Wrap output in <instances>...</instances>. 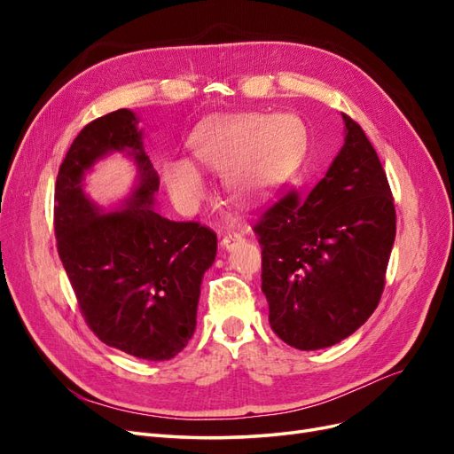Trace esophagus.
I'll return each instance as SVG.
<instances>
[{
  "label": "esophagus",
  "instance_id": "34e87169",
  "mask_svg": "<svg viewBox=\"0 0 454 454\" xmlns=\"http://www.w3.org/2000/svg\"><path fill=\"white\" fill-rule=\"evenodd\" d=\"M239 242H242L240 232H227V235L222 239V246L225 250H232Z\"/></svg>",
  "mask_w": 454,
  "mask_h": 454
}]
</instances>
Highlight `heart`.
<instances>
[{
  "label": "heart",
  "mask_w": 454,
  "mask_h": 454,
  "mask_svg": "<svg viewBox=\"0 0 454 454\" xmlns=\"http://www.w3.org/2000/svg\"><path fill=\"white\" fill-rule=\"evenodd\" d=\"M200 168L223 172L225 187L237 202L254 204L274 193L299 167L307 149V127L294 114L235 115L210 121L189 142ZM162 182L184 210L200 202L206 184L189 160H172Z\"/></svg>",
  "instance_id": "1"
}]
</instances>
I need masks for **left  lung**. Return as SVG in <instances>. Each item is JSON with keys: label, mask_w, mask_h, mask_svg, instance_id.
Segmentation results:
<instances>
[{"label": "left lung", "mask_w": 454, "mask_h": 454, "mask_svg": "<svg viewBox=\"0 0 454 454\" xmlns=\"http://www.w3.org/2000/svg\"><path fill=\"white\" fill-rule=\"evenodd\" d=\"M345 144L307 197L274 202L254 232L272 332L299 350L333 347L377 309L395 239L392 191L377 151L342 114Z\"/></svg>", "instance_id": "obj_1"}]
</instances>
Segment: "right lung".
I'll return each mask as SVG.
<instances>
[{
    "label": "right lung",
    "instance_id": "1",
    "mask_svg": "<svg viewBox=\"0 0 454 454\" xmlns=\"http://www.w3.org/2000/svg\"><path fill=\"white\" fill-rule=\"evenodd\" d=\"M121 150L139 168L126 206L104 213L84 193L82 177L102 156ZM159 174L144 151L130 109L98 117L79 132L54 189V235L81 314L107 347L164 362L195 333L204 272L217 237L195 222H170L153 210Z\"/></svg>",
    "mask_w": 454,
    "mask_h": 454
}]
</instances>
